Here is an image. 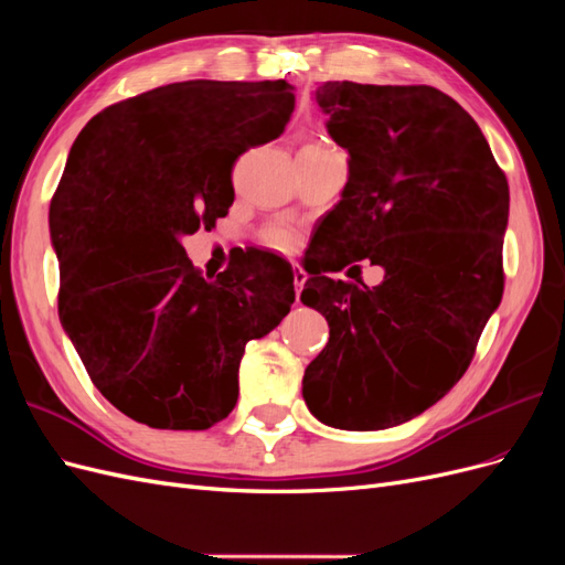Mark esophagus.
Listing matches in <instances>:
<instances>
[{
  "label": "esophagus",
  "instance_id": "34e87169",
  "mask_svg": "<svg viewBox=\"0 0 565 565\" xmlns=\"http://www.w3.org/2000/svg\"><path fill=\"white\" fill-rule=\"evenodd\" d=\"M303 282H306V273L295 266V292H297V299H299V292H301Z\"/></svg>",
  "mask_w": 565,
  "mask_h": 565
}]
</instances>
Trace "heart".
I'll list each match as a JSON object with an SVG mask.
<instances>
[{
	"label": "heart",
	"mask_w": 565,
	"mask_h": 565,
	"mask_svg": "<svg viewBox=\"0 0 565 565\" xmlns=\"http://www.w3.org/2000/svg\"><path fill=\"white\" fill-rule=\"evenodd\" d=\"M309 148H324V146H309ZM270 245H276L278 249H289L292 247V237H289L287 233H282V231H276V233H270Z\"/></svg>",
	"instance_id": "heart-1"
}]
</instances>
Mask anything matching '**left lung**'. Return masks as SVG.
<instances>
[{
  "mask_svg": "<svg viewBox=\"0 0 565 565\" xmlns=\"http://www.w3.org/2000/svg\"><path fill=\"white\" fill-rule=\"evenodd\" d=\"M316 104L349 181L306 252L301 301L330 341L301 393L334 429H388L461 380L502 301L509 185L473 117L426 84L324 82ZM363 258L385 268L377 288L323 276Z\"/></svg>",
  "mask_w": 565,
  "mask_h": 565,
  "instance_id": "obj_1",
  "label": "left lung"
}]
</instances>
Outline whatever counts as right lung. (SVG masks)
Instances as JSON below:
<instances>
[{"label": "right lung", "instance_id": "obj_1", "mask_svg": "<svg viewBox=\"0 0 565 565\" xmlns=\"http://www.w3.org/2000/svg\"><path fill=\"white\" fill-rule=\"evenodd\" d=\"M292 110L285 79H191L119 100L75 139L49 207L58 316L94 386L134 422L226 419L245 344L295 303L280 256L247 249L210 278L181 245L228 214L235 160L278 139Z\"/></svg>", "mask_w": 565, "mask_h": 565}]
</instances>
